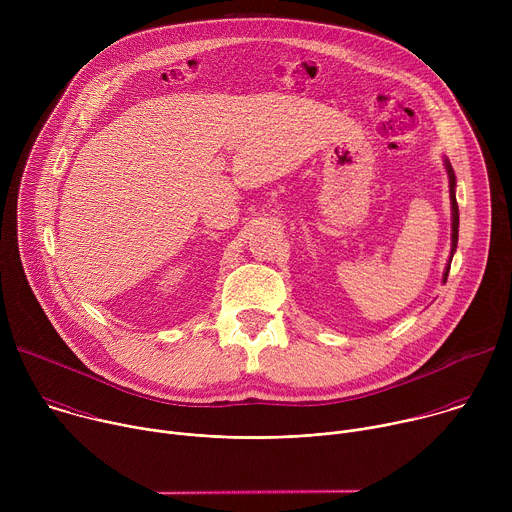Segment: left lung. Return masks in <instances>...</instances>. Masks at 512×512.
I'll list each match as a JSON object with an SVG mask.
<instances>
[{"instance_id":"obj_1","label":"left lung","mask_w":512,"mask_h":512,"mask_svg":"<svg viewBox=\"0 0 512 512\" xmlns=\"http://www.w3.org/2000/svg\"><path fill=\"white\" fill-rule=\"evenodd\" d=\"M444 166H446V172H448V178H450V202H452V249H450V261L446 265V271H444V283L448 279V273H450V265H452V257L458 249V229H460V210H458V202H456V174H454V168L450 164L448 158H444Z\"/></svg>"}]
</instances>
